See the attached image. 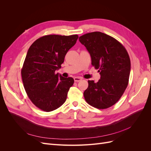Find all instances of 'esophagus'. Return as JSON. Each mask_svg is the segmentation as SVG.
Here are the masks:
<instances>
[{"mask_svg": "<svg viewBox=\"0 0 151 151\" xmlns=\"http://www.w3.org/2000/svg\"><path fill=\"white\" fill-rule=\"evenodd\" d=\"M74 79L75 82H80L83 79H82L80 77H74Z\"/></svg>", "mask_w": 151, "mask_h": 151, "instance_id": "34e87169", "label": "esophagus"}]
</instances>
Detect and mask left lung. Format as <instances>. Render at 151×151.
Masks as SVG:
<instances>
[{
	"mask_svg": "<svg viewBox=\"0 0 151 151\" xmlns=\"http://www.w3.org/2000/svg\"><path fill=\"white\" fill-rule=\"evenodd\" d=\"M79 40L90 53L91 64L101 75L98 83L88 81V88L84 92L85 100L98 109L111 107L120 99L129 84V53L118 40L101 32L86 33Z\"/></svg>",
	"mask_w": 151,
	"mask_h": 151,
	"instance_id": "1",
	"label": "left lung"
}]
</instances>
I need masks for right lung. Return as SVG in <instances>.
Returning a JSON list of instances; mask_svg holds the SVG:
<instances>
[{
	"label": "right lung",
	"mask_w": 151,
	"mask_h": 151,
	"mask_svg": "<svg viewBox=\"0 0 151 151\" xmlns=\"http://www.w3.org/2000/svg\"><path fill=\"white\" fill-rule=\"evenodd\" d=\"M78 38L77 35H45L28 49L21 68L22 83L31 102L44 111L61 106L74 84V79L65 78L55 71L61 68L66 53Z\"/></svg>",
	"instance_id": "right-lung-1"
}]
</instances>
